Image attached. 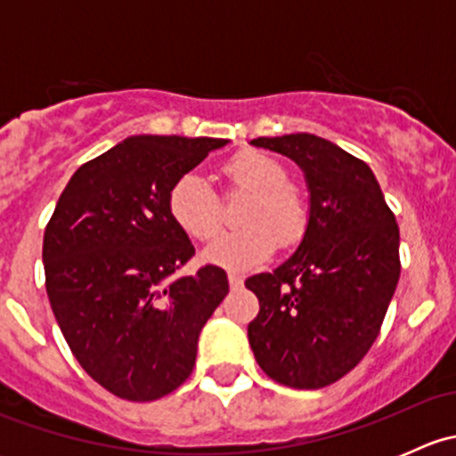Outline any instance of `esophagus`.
I'll return each instance as SVG.
<instances>
[{
	"mask_svg": "<svg viewBox=\"0 0 456 456\" xmlns=\"http://www.w3.org/2000/svg\"><path fill=\"white\" fill-rule=\"evenodd\" d=\"M227 280H229V287H232V289H240L242 287V275L233 273V271H229Z\"/></svg>",
	"mask_w": 456,
	"mask_h": 456,
	"instance_id": "1",
	"label": "esophagus"
}]
</instances>
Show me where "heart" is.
I'll list each match as a JSON object with an SVG mask.
<instances>
[{
    "instance_id": "heart-1",
    "label": "heart",
    "mask_w": 456,
    "mask_h": 456,
    "mask_svg": "<svg viewBox=\"0 0 456 456\" xmlns=\"http://www.w3.org/2000/svg\"><path fill=\"white\" fill-rule=\"evenodd\" d=\"M223 174L229 183L254 191L245 211L247 227L227 232L205 247L209 265L245 271L260 265L278 242L296 245L309 224V209L300 191L289 185L287 169L262 151H240L227 160ZM167 209L174 223L196 240H207L220 227V202L205 176L187 172L172 185Z\"/></svg>"
}]
</instances>
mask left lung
<instances>
[{
	"label": "left lung",
	"mask_w": 456,
	"mask_h": 456,
	"mask_svg": "<svg viewBox=\"0 0 456 456\" xmlns=\"http://www.w3.org/2000/svg\"><path fill=\"white\" fill-rule=\"evenodd\" d=\"M305 172L309 224L296 254L247 278L260 302L247 329L260 369L315 390L355 369L377 339L399 282V227L375 174L315 134L260 136Z\"/></svg>",
	"instance_id": "left-lung-1"
}]
</instances>
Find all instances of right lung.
Listing matches in <instances>:
<instances>
[{
    "label": "right lung",
    "mask_w": 456,
    "mask_h": 456,
    "mask_svg": "<svg viewBox=\"0 0 456 456\" xmlns=\"http://www.w3.org/2000/svg\"><path fill=\"white\" fill-rule=\"evenodd\" d=\"M227 139L130 136L87 160L44 233L45 291L77 362L127 402H154L191 375L199 335L229 293L220 266L174 278L194 256L167 196Z\"/></svg>",
    "instance_id": "obj_1"
}]
</instances>
